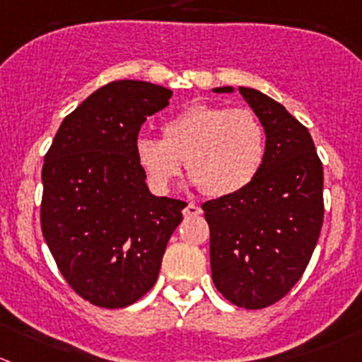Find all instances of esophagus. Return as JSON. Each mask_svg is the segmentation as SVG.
<instances>
[{
  "label": "esophagus",
  "instance_id": "1",
  "mask_svg": "<svg viewBox=\"0 0 362 362\" xmlns=\"http://www.w3.org/2000/svg\"><path fill=\"white\" fill-rule=\"evenodd\" d=\"M201 213H202V209L199 208L197 204H192V202L183 209L185 216H197V215H201Z\"/></svg>",
  "mask_w": 362,
  "mask_h": 362
}]
</instances>
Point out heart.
I'll use <instances>...</instances> for the list:
<instances>
[{
	"mask_svg": "<svg viewBox=\"0 0 362 362\" xmlns=\"http://www.w3.org/2000/svg\"><path fill=\"white\" fill-rule=\"evenodd\" d=\"M267 129L256 112L194 103L163 124V139L140 136L139 165L156 190L165 192L183 170L208 197L245 190L263 170Z\"/></svg>",
	"mask_w": 362,
	"mask_h": 362,
	"instance_id": "1",
	"label": "heart"
}]
</instances>
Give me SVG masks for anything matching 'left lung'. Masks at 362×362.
Returning a JSON list of instances; mask_svg holds the SVG:
<instances>
[{"instance_id": "obj_1", "label": "left lung", "mask_w": 362, "mask_h": 362, "mask_svg": "<svg viewBox=\"0 0 362 362\" xmlns=\"http://www.w3.org/2000/svg\"><path fill=\"white\" fill-rule=\"evenodd\" d=\"M238 90L267 129V160L245 190L202 209L216 290L238 308L263 309L308 268L323 223V167L304 124L259 90Z\"/></svg>"}]
</instances>
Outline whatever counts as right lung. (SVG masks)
I'll return each instance as SVG.
<instances>
[{
	"mask_svg": "<svg viewBox=\"0 0 362 362\" xmlns=\"http://www.w3.org/2000/svg\"><path fill=\"white\" fill-rule=\"evenodd\" d=\"M172 92L120 80L88 95L58 127L44 156L40 227L69 286L98 308L119 309L156 282L183 201L154 197L135 144Z\"/></svg>",
	"mask_w": 362,
	"mask_h": 362,
	"instance_id": "add662e5",
	"label": "right lung"
}]
</instances>
